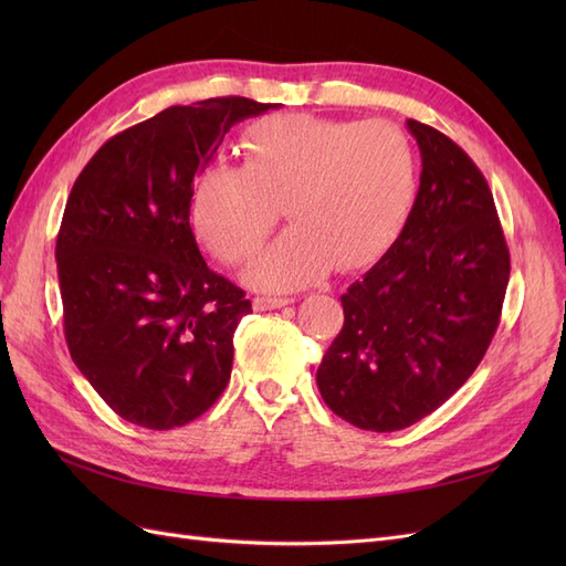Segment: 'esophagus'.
<instances>
[{
	"label": "esophagus",
	"mask_w": 566,
	"mask_h": 566,
	"mask_svg": "<svg viewBox=\"0 0 566 566\" xmlns=\"http://www.w3.org/2000/svg\"><path fill=\"white\" fill-rule=\"evenodd\" d=\"M290 297H256L254 300V310L256 312H271V310H283V306H287Z\"/></svg>",
	"instance_id": "1"
}]
</instances>
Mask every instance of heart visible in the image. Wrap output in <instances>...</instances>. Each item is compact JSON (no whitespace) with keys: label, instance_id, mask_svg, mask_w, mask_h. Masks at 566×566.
Listing matches in <instances>:
<instances>
[{"label":"heart","instance_id":"b5f03b06","mask_svg":"<svg viewBox=\"0 0 566 566\" xmlns=\"http://www.w3.org/2000/svg\"><path fill=\"white\" fill-rule=\"evenodd\" d=\"M245 165L212 163L191 196V227L224 264H243L285 208L290 227L250 271L262 290H297L333 266L373 262L397 238L416 193V156L389 123L273 115L252 123Z\"/></svg>","mask_w":566,"mask_h":566}]
</instances>
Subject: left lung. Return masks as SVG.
<instances>
[{
	"instance_id": "1",
	"label": "left lung",
	"mask_w": 566,
	"mask_h": 566,
	"mask_svg": "<svg viewBox=\"0 0 566 566\" xmlns=\"http://www.w3.org/2000/svg\"><path fill=\"white\" fill-rule=\"evenodd\" d=\"M422 158L403 231L342 295L345 325L316 373L335 416L397 432L468 382L499 331L510 250L493 193L472 158L408 119Z\"/></svg>"
}]
</instances>
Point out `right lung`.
I'll use <instances>...</instances> for the list:
<instances>
[{"instance_id":"1","label":"right lung","mask_w":566,"mask_h":566,"mask_svg":"<svg viewBox=\"0 0 566 566\" xmlns=\"http://www.w3.org/2000/svg\"><path fill=\"white\" fill-rule=\"evenodd\" d=\"M269 108L243 96L165 108L101 146L67 196L56 238L65 342L127 422L175 430L229 385L252 304L205 264L188 214L224 134Z\"/></svg>"}]
</instances>
